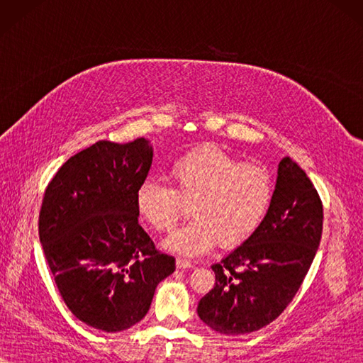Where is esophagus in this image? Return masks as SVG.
Here are the masks:
<instances>
[{"label":"esophagus","mask_w":363,"mask_h":363,"mask_svg":"<svg viewBox=\"0 0 363 363\" xmlns=\"http://www.w3.org/2000/svg\"><path fill=\"white\" fill-rule=\"evenodd\" d=\"M176 267L186 269V268H194V264H191V262H189L187 259L177 257V259H176Z\"/></svg>","instance_id":"1"}]
</instances>
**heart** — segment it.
I'll return each mask as SVG.
<instances>
[{
    "instance_id": "obj_1",
    "label": "heart",
    "mask_w": 363,
    "mask_h": 363,
    "mask_svg": "<svg viewBox=\"0 0 363 363\" xmlns=\"http://www.w3.org/2000/svg\"><path fill=\"white\" fill-rule=\"evenodd\" d=\"M172 187L146 177L135 190V209L154 230H169L190 204L189 221L164 242L165 248L199 256L217 242L223 248L243 243L272 204L274 184L256 162H240L215 145H201L181 154L168 167Z\"/></svg>"
}]
</instances>
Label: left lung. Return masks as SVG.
<instances>
[{"label": "left lung", "mask_w": 363, "mask_h": 363, "mask_svg": "<svg viewBox=\"0 0 363 363\" xmlns=\"http://www.w3.org/2000/svg\"><path fill=\"white\" fill-rule=\"evenodd\" d=\"M323 233V204L296 162L277 165L272 204L259 228L218 264L213 289L198 315L226 335H243L269 325L284 312L309 272Z\"/></svg>", "instance_id": "obj_1"}]
</instances>
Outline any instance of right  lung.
I'll return each mask as SVG.
<instances>
[{
	"label": "right lung",
	"instance_id": "obj_1",
	"mask_svg": "<svg viewBox=\"0 0 363 363\" xmlns=\"http://www.w3.org/2000/svg\"><path fill=\"white\" fill-rule=\"evenodd\" d=\"M152 164V145L101 140L74 154L45 190L38 235L60 296L86 325L120 333L150 311L174 257L138 225L135 190Z\"/></svg>",
	"mask_w": 363,
	"mask_h": 363
}]
</instances>
